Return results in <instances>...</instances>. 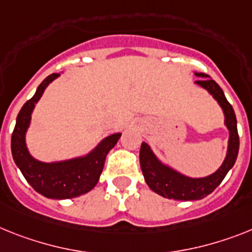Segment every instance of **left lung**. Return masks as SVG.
Here are the masks:
<instances>
[{"label":"left lung","mask_w":252,"mask_h":252,"mask_svg":"<svg viewBox=\"0 0 252 252\" xmlns=\"http://www.w3.org/2000/svg\"><path fill=\"white\" fill-rule=\"evenodd\" d=\"M200 79L194 83L206 90L214 100L219 103L224 113V124L229 130L227 155L223 164L217 172L204 177V178H191L187 175L177 172L175 169L162 164L150 149L146 142H142L139 150V164L142 169L146 183L152 191L166 198H174L181 201L201 200L214 191L220 185L224 177L227 175L236 162L240 149V137L237 132V119L236 114L229 102L227 101L224 92L215 80L204 73H194Z\"/></svg>","instance_id":"obj_1"}]
</instances>
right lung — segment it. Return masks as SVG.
<instances>
[{"label": "right lung", "instance_id": "right-lung-1", "mask_svg": "<svg viewBox=\"0 0 252 252\" xmlns=\"http://www.w3.org/2000/svg\"><path fill=\"white\" fill-rule=\"evenodd\" d=\"M58 77H60L59 73L48 75L38 86L34 96L27 101L19 111L11 137V152L16 166L38 193L47 198L65 200L87 193L97 185L106 155L116 145L122 133L110 134L90 154L79 158L55 162H43L33 158L25 143V134L31 126L32 113L44 90Z\"/></svg>", "mask_w": 252, "mask_h": 252}]
</instances>
